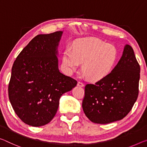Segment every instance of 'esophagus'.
Masks as SVG:
<instances>
[{"label": "esophagus", "mask_w": 147, "mask_h": 147, "mask_svg": "<svg viewBox=\"0 0 147 147\" xmlns=\"http://www.w3.org/2000/svg\"><path fill=\"white\" fill-rule=\"evenodd\" d=\"M77 86H80V87H84V83L82 82H78Z\"/></svg>", "instance_id": "obj_1"}]
</instances>
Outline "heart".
<instances>
[{
	"label": "heart",
	"mask_w": 147,
	"mask_h": 147,
	"mask_svg": "<svg viewBox=\"0 0 147 147\" xmlns=\"http://www.w3.org/2000/svg\"><path fill=\"white\" fill-rule=\"evenodd\" d=\"M117 59V50L113 45L95 38H83L74 41L73 50L66 48L62 67L67 74H72L82 62L84 76L99 81L113 71Z\"/></svg>",
	"instance_id": "b5f03b06"
}]
</instances>
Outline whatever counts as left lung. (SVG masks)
<instances>
[{
	"label": "left lung",
	"mask_w": 147,
	"mask_h": 147,
	"mask_svg": "<svg viewBox=\"0 0 147 147\" xmlns=\"http://www.w3.org/2000/svg\"><path fill=\"white\" fill-rule=\"evenodd\" d=\"M140 66L133 48L125 44L113 71L95 84L85 86L82 109L97 124L120 120L131 110L139 94Z\"/></svg>",
	"instance_id": "obj_1"
}]
</instances>
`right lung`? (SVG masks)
Masks as SVG:
<instances>
[{"instance_id":"add662e5","label":"right lung","mask_w":147,"mask_h":147,"mask_svg":"<svg viewBox=\"0 0 147 147\" xmlns=\"http://www.w3.org/2000/svg\"><path fill=\"white\" fill-rule=\"evenodd\" d=\"M63 31L39 34L23 49L14 61L8 96L16 115L34 127L54 117L61 95L77 82L59 71L58 46Z\"/></svg>"}]
</instances>
